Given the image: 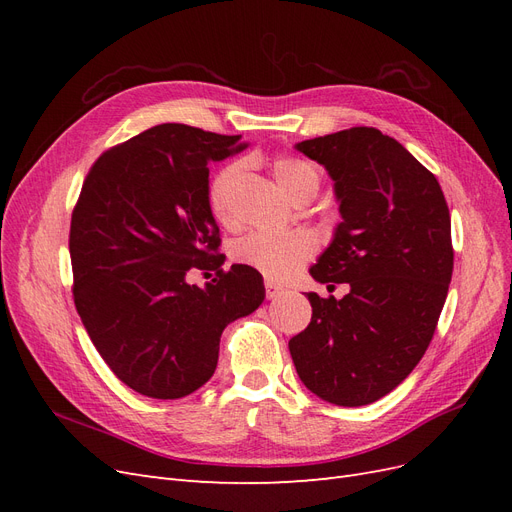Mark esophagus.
<instances>
[{
  "label": "esophagus",
  "instance_id": "34e87169",
  "mask_svg": "<svg viewBox=\"0 0 512 512\" xmlns=\"http://www.w3.org/2000/svg\"><path fill=\"white\" fill-rule=\"evenodd\" d=\"M265 288H267V299H277V297H280V294L284 292L282 286H277V284L271 282V280H265Z\"/></svg>",
  "mask_w": 512,
  "mask_h": 512
}]
</instances>
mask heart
<instances>
[{
  "label": "heart",
  "mask_w": 512,
  "mask_h": 512,
  "mask_svg": "<svg viewBox=\"0 0 512 512\" xmlns=\"http://www.w3.org/2000/svg\"><path fill=\"white\" fill-rule=\"evenodd\" d=\"M239 164L224 166L209 185V207L215 220L230 224V192L239 175ZM273 175L282 190L292 198L297 192L316 185V168L299 158H275ZM316 252V239L305 230H286V232H267L258 230L241 239L235 247V258L243 265H250L273 280H284L290 273L297 271L303 262Z\"/></svg>",
  "instance_id": "b5f03b06"
}]
</instances>
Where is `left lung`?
Instances as JSON below:
<instances>
[{
	"mask_svg": "<svg viewBox=\"0 0 512 512\" xmlns=\"http://www.w3.org/2000/svg\"><path fill=\"white\" fill-rule=\"evenodd\" d=\"M294 149L327 168L342 215L309 275L350 292H307L312 322L288 342L292 363L329 404H374L410 376L436 331L453 275L451 215L438 179L376 128Z\"/></svg>",
	"mask_w": 512,
	"mask_h": 512,
	"instance_id": "obj_1",
	"label": "left lung"
}]
</instances>
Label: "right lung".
I'll list each match as a JSON object with an SVG mask.
<instances>
[{
  "label": "right lung",
  "mask_w": 512,
  "mask_h": 512,
  "mask_svg": "<svg viewBox=\"0 0 512 512\" xmlns=\"http://www.w3.org/2000/svg\"><path fill=\"white\" fill-rule=\"evenodd\" d=\"M239 138L160 123L102 153L83 183L70 224L74 305L106 365L141 395L200 389L222 331L265 301L256 269H220L209 207L207 166L243 151ZM190 268L219 277L198 289Z\"/></svg>",
  "instance_id": "1"
}]
</instances>
